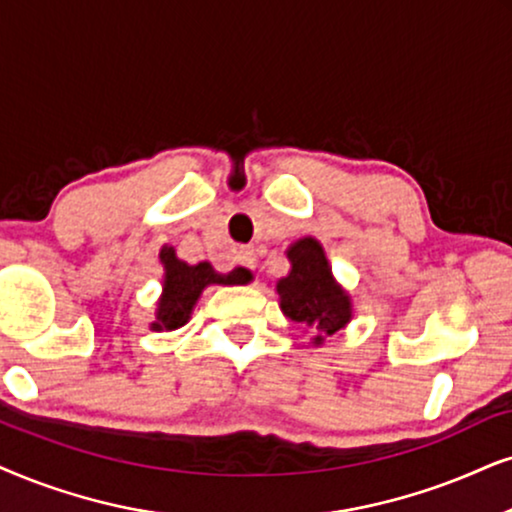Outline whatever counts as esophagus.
<instances>
[{
	"label": "esophagus",
	"mask_w": 512,
	"mask_h": 512,
	"mask_svg": "<svg viewBox=\"0 0 512 512\" xmlns=\"http://www.w3.org/2000/svg\"><path fill=\"white\" fill-rule=\"evenodd\" d=\"M257 248H241L238 250V264L245 269H257Z\"/></svg>",
	"instance_id": "34e87169"
}]
</instances>
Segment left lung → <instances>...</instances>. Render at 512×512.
<instances>
[{
	"label": "left lung",
	"instance_id": "left-lung-1",
	"mask_svg": "<svg viewBox=\"0 0 512 512\" xmlns=\"http://www.w3.org/2000/svg\"><path fill=\"white\" fill-rule=\"evenodd\" d=\"M293 264L290 274L278 281L281 309L290 321L300 323L316 333L314 342L321 345L328 335H335L352 319V304L345 290L333 281L331 267L319 241L302 238L288 250Z\"/></svg>",
	"mask_w": 512,
	"mask_h": 512
}]
</instances>
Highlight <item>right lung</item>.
Listing matches in <instances>:
<instances>
[{
	"mask_svg": "<svg viewBox=\"0 0 512 512\" xmlns=\"http://www.w3.org/2000/svg\"><path fill=\"white\" fill-rule=\"evenodd\" d=\"M160 260L165 264V293L158 302V319H155V331H174L189 321L193 304L210 283H222V286H234V283L248 281V271L234 269L229 274H219L212 269V264L200 262L196 267H189L174 257L172 248L160 252Z\"/></svg>",
	"mask_w": 512,
	"mask_h": 512,
	"instance_id": "right-lung-1",
	"label": "right lung"
}]
</instances>
